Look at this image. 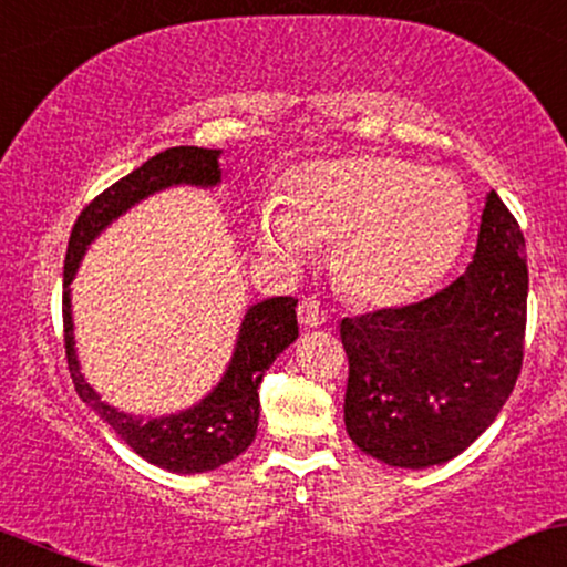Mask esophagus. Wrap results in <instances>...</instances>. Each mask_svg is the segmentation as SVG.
<instances>
[{
	"instance_id": "obj_1",
	"label": "esophagus",
	"mask_w": 567,
	"mask_h": 567,
	"mask_svg": "<svg viewBox=\"0 0 567 567\" xmlns=\"http://www.w3.org/2000/svg\"><path fill=\"white\" fill-rule=\"evenodd\" d=\"M298 319H300V324L303 327H321L327 321V313H324V308L319 306V300L317 298H300V303H298Z\"/></svg>"
}]
</instances>
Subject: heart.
I'll list each match as a JSON object with an SVG mask.
<instances>
[{"label":"heart","mask_w":567,"mask_h":567,"mask_svg":"<svg viewBox=\"0 0 567 567\" xmlns=\"http://www.w3.org/2000/svg\"><path fill=\"white\" fill-rule=\"evenodd\" d=\"M468 230V198L444 169L382 154L306 164L267 204L256 238L277 261L296 264L337 243L342 290L371 306H398L436 282Z\"/></svg>","instance_id":"heart-1"}]
</instances>
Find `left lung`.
Segmentation results:
<instances>
[{
  "label": "left lung",
  "instance_id": "1",
  "mask_svg": "<svg viewBox=\"0 0 567 567\" xmlns=\"http://www.w3.org/2000/svg\"><path fill=\"white\" fill-rule=\"evenodd\" d=\"M518 219L486 196L474 261L419 303L342 319L346 429L398 468L461 455L503 411L523 367L528 267Z\"/></svg>",
  "mask_w": 567,
  "mask_h": 567
}]
</instances>
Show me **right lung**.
<instances>
[{
    "label": "right lung",
    "mask_w": 567,
    "mask_h": 567,
    "mask_svg": "<svg viewBox=\"0 0 567 567\" xmlns=\"http://www.w3.org/2000/svg\"><path fill=\"white\" fill-rule=\"evenodd\" d=\"M219 152L217 148L175 146L156 154L131 175L120 177L104 193H99L91 204H85L81 217L75 219L64 256V292H62V324H64V355L73 384L83 403H89L114 429L133 453L159 468L177 474H204L238 457L254 442L259 426V384L275 358L282 353L298 337V298L279 296L250 306L243 319L238 346L221 382L214 386L198 405L188 411L167 415V419H133L106 405L96 392L85 384L75 358L73 317H70V290L78 264L85 246L99 233L117 219L120 214L138 204L152 193L169 185H209L219 183Z\"/></svg>",
    "instance_id": "1"
}]
</instances>
